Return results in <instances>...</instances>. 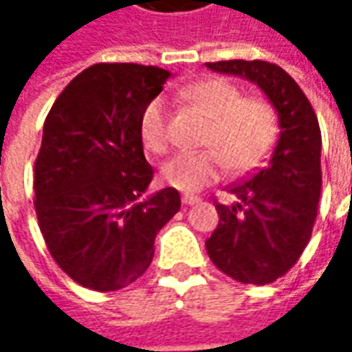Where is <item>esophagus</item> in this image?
<instances>
[{
	"instance_id": "esophagus-1",
	"label": "esophagus",
	"mask_w": 352,
	"mask_h": 352,
	"mask_svg": "<svg viewBox=\"0 0 352 352\" xmlns=\"http://www.w3.org/2000/svg\"><path fill=\"white\" fill-rule=\"evenodd\" d=\"M197 201H199V197L194 196V194H184L182 196L184 206H194V204H197Z\"/></svg>"
}]
</instances>
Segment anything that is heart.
<instances>
[{"label": "heart", "instance_id": "heart-1", "mask_svg": "<svg viewBox=\"0 0 352 352\" xmlns=\"http://www.w3.org/2000/svg\"><path fill=\"white\" fill-rule=\"evenodd\" d=\"M182 94L210 117V127L201 139V146L208 148L170 158L160 170L166 186L180 192H197L219 180L223 166L233 174H245L272 153L278 139V116L264 98L243 96L239 86L217 76L197 80ZM139 133L146 151L155 155L168 151L164 100L155 98L144 105Z\"/></svg>", "mask_w": 352, "mask_h": 352}]
</instances>
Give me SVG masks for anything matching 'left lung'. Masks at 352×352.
I'll use <instances>...</instances> for the list:
<instances>
[{"instance_id":"8db88e82","label":"left lung","mask_w":352,"mask_h":352,"mask_svg":"<svg viewBox=\"0 0 352 352\" xmlns=\"http://www.w3.org/2000/svg\"><path fill=\"white\" fill-rule=\"evenodd\" d=\"M213 72L256 84L278 111L280 139L268 164L233 184V206L215 204L219 225L206 241L211 263L243 284L284 276L309 243L321 196L318 116L286 70L264 60L208 62Z\"/></svg>"}]
</instances>
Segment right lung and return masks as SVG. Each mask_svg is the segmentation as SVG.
I'll return each instance as SVG.
<instances>
[{"label":"right lung","mask_w":352,"mask_h":352,"mask_svg":"<svg viewBox=\"0 0 352 352\" xmlns=\"http://www.w3.org/2000/svg\"><path fill=\"white\" fill-rule=\"evenodd\" d=\"M168 70L94 64L52 103L34 160V211L48 252L80 286L116 292L146 272L156 233L180 210L164 188L141 196L155 170L139 121Z\"/></svg>","instance_id":"1"}]
</instances>
